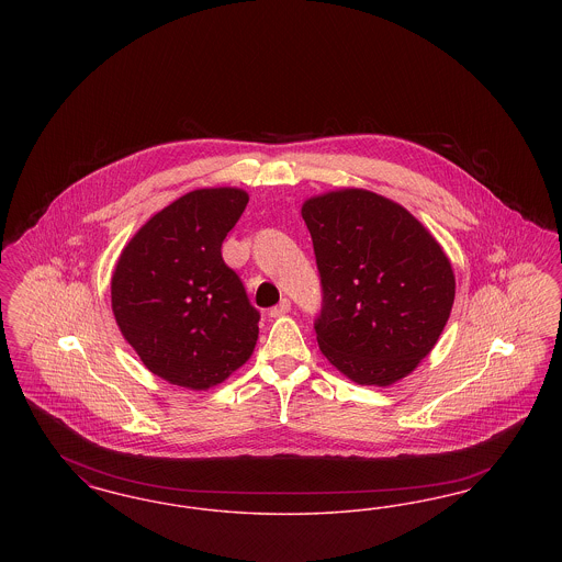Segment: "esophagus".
<instances>
[{"label": "esophagus", "instance_id": "obj_1", "mask_svg": "<svg viewBox=\"0 0 562 562\" xmlns=\"http://www.w3.org/2000/svg\"><path fill=\"white\" fill-rule=\"evenodd\" d=\"M291 312V301L289 299H282L276 307L269 310V318H280V316H286Z\"/></svg>", "mask_w": 562, "mask_h": 562}]
</instances>
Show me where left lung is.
I'll return each instance as SVG.
<instances>
[{
  "label": "left lung",
  "instance_id": "obj_1",
  "mask_svg": "<svg viewBox=\"0 0 562 562\" xmlns=\"http://www.w3.org/2000/svg\"><path fill=\"white\" fill-rule=\"evenodd\" d=\"M321 271L314 324L326 360L360 385L413 373L442 335L454 273L442 246L404 206L367 189L303 202Z\"/></svg>",
  "mask_w": 562,
  "mask_h": 562
}]
</instances>
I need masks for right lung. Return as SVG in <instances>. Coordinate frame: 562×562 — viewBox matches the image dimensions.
<instances>
[{"label": "right lung", "mask_w": 562, "mask_h": 562, "mask_svg": "<svg viewBox=\"0 0 562 562\" xmlns=\"http://www.w3.org/2000/svg\"><path fill=\"white\" fill-rule=\"evenodd\" d=\"M246 204L244 189H193L154 214L115 263V322L140 362L172 385H218L257 346L261 316L221 257Z\"/></svg>", "instance_id": "add662e5"}]
</instances>
